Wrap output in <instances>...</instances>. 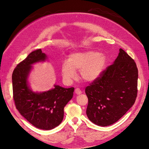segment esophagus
<instances>
[{"mask_svg": "<svg viewBox=\"0 0 149 149\" xmlns=\"http://www.w3.org/2000/svg\"><path fill=\"white\" fill-rule=\"evenodd\" d=\"M74 93L76 94H81V90L79 89V88H76V89H75V90H74Z\"/></svg>", "mask_w": 149, "mask_h": 149, "instance_id": "obj_1", "label": "esophagus"}]
</instances>
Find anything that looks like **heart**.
<instances>
[{"instance_id": "obj_1", "label": "heart", "mask_w": 149, "mask_h": 149, "mask_svg": "<svg viewBox=\"0 0 149 149\" xmlns=\"http://www.w3.org/2000/svg\"><path fill=\"white\" fill-rule=\"evenodd\" d=\"M106 62V56L97 52H74L69 56L68 61L63 63L61 73L66 81H70L74 78L75 71H79L81 78L91 82L100 77Z\"/></svg>"}]
</instances>
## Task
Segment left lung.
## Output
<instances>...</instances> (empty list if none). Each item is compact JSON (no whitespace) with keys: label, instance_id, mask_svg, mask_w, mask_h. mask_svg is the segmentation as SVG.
<instances>
[{"label":"left lung","instance_id":"8db88e82","mask_svg":"<svg viewBox=\"0 0 149 149\" xmlns=\"http://www.w3.org/2000/svg\"><path fill=\"white\" fill-rule=\"evenodd\" d=\"M137 79L136 62L120 48L114 63L85 89L88 119L102 127L119 120L136 101Z\"/></svg>","mask_w":149,"mask_h":149}]
</instances>
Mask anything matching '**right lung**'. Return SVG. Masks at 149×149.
I'll return each instance as SVG.
<instances>
[{
	"instance_id": "1",
	"label": "right lung",
	"mask_w": 149,
	"mask_h": 149,
	"mask_svg": "<svg viewBox=\"0 0 149 149\" xmlns=\"http://www.w3.org/2000/svg\"><path fill=\"white\" fill-rule=\"evenodd\" d=\"M46 59L47 55L38 49L17 65L12 78L13 98L17 109L30 124L40 129L50 130L61 124L64 107L73 97L74 88L55 85L47 91H31L27 81L31 65Z\"/></svg>"
}]
</instances>
